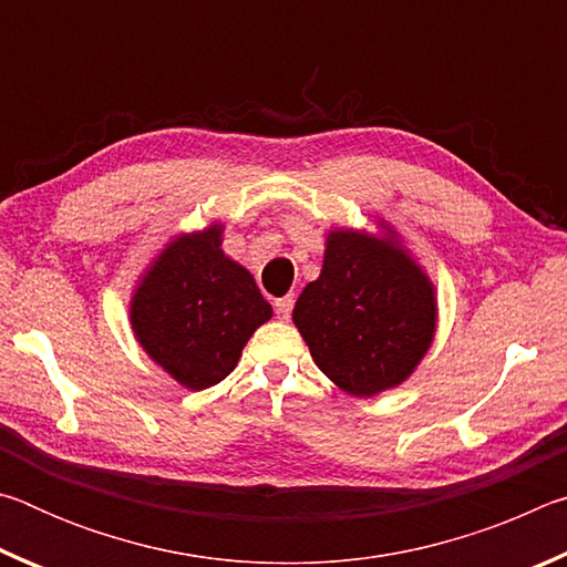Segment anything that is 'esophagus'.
<instances>
[{
	"mask_svg": "<svg viewBox=\"0 0 567 567\" xmlns=\"http://www.w3.org/2000/svg\"><path fill=\"white\" fill-rule=\"evenodd\" d=\"M292 305H295V297H292V295H285V297H280V300H275L277 318H280V320H290Z\"/></svg>",
	"mask_w": 567,
	"mask_h": 567,
	"instance_id": "obj_1",
	"label": "esophagus"
}]
</instances>
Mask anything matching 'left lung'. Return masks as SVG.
Segmentation results:
<instances>
[{"mask_svg":"<svg viewBox=\"0 0 567 567\" xmlns=\"http://www.w3.org/2000/svg\"><path fill=\"white\" fill-rule=\"evenodd\" d=\"M292 320L334 385L372 398L405 382L433 344L435 285L390 227L382 237L332 229Z\"/></svg>","mask_w":567,"mask_h":567,"instance_id":"obj_1","label":"left lung"}]
</instances>
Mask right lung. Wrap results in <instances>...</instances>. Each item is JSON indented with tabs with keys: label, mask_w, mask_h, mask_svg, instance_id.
Wrapping results in <instances>:
<instances>
[{
	"label": "right lung",
	"mask_w": 567,
	"mask_h": 567,
	"mask_svg": "<svg viewBox=\"0 0 567 567\" xmlns=\"http://www.w3.org/2000/svg\"><path fill=\"white\" fill-rule=\"evenodd\" d=\"M219 245L223 225L175 237L147 267L130 302L142 350L189 390L225 380L252 332L272 318L255 277Z\"/></svg>",
	"instance_id": "right-lung-1"
}]
</instances>
